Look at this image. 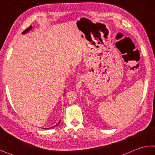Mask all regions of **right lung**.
Listing matches in <instances>:
<instances>
[{"instance_id":"add662e5","label":"right lung","mask_w":155,"mask_h":155,"mask_svg":"<svg viewBox=\"0 0 155 155\" xmlns=\"http://www.w3.org/2000/svg\"><path fill=\"white\" fill-rule=\"evenodd\" d=\"M32 26H30V27H28V28L27 29H26V30H25L24 31V32H22L21 34H23V35H24V34H26V33H27V32H29V31L31 30V29H32ZM60 121H61V120H60V121H59L58 123H57V124H56L55 126H53V127H55L56 126V125H58V124H59V123H60ZM45 129H50V128H45Z\"/></svg>"}]
</instances>
